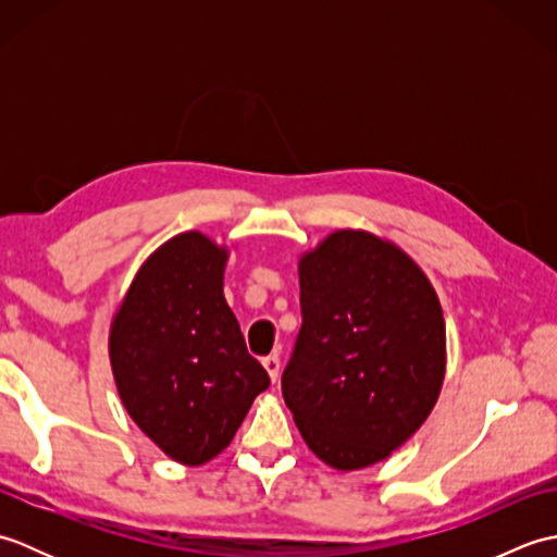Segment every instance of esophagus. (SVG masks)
I'll use <instances>...</instances> for the list:
<instances>
[{"label": "esophagus", "instance_id": "34e87169", "mask_svg": "<svg viewBox=\"0 0 557 557\" xmlns=\"http://www.w3.org/2000/svg\"><path fill=\"white\" fill-rule=\"evenodd\" d=\"M263 366H265V371L270 375V381L277 383V377H280V357H277V354H270V357H265Z\"/></svg>", "mask_w": 557, "mask_h": 557}]
</instances>
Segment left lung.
Instances as JSON below:
<instances>
[{"label": "left lung", "instance_id": "left-lung-1", "mask_svg": "<svg viewBox=\"0 0 557 557\" xmlns=\"http://www.w3.org/2000/svg\"><path fill=\"white\" fill-rule=\"evenodd\" d=\"M301 330L282 395L325 465L363 469L429 419L445 377V321L423 270L393 242L337 230L299 260Z\"/></svg>", "mask_w": 557, "mask_h": 557}]
</instances>
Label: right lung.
<instances>
[{
  "mask_svg": "<svg viewBox=\"0 0 557 557\" xmlns=\"http://www.w3.org/2000/svg\"><path fill=\"white\" fill-rule=\"evenodd\" d=\"M227 256L200 232L172 236L140 265L110 327L128 417L188 467L218 457L270 385L224 301Z\"/></svg>",
  "mask_w": 557,
  "mask_h": 557,
  "instance_id": "1",
  "label": "right lung"
}]
</instances>
